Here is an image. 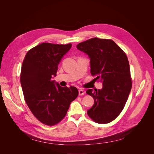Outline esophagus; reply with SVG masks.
Here are the masks:
<instances>
[{"label":"esophagus","mask_w":154,"mask_h":154,"mask_svg":"<svg viewBox=\"0 0 154 154\" xmlns=\"http://www.w3.org/2000/svg\"><path fill=\"white\" fill-rule=\"evenodd\" d=\"M84 94V91L82 90H79V96H82Z\"/></svg>","instance_id":"obj_1"}]
</instances>
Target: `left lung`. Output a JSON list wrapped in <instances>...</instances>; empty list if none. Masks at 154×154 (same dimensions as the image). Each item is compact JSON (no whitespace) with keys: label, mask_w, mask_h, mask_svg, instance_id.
Masks as SVG:
<instances>
[{"label":"left lung","mask_w":154,"mask_h":154,"mask_svg":"<svg viewBox=\"0 0 154 154\" xmlns=\"http://www.w3.org/2000/svg\"><path fill=\"white\" fill-rule=\"evenodd\" d=\"M77 48L90 58L91 74L103 83L101 90L86 94L94 100L87 114L94 122L107 124L121 113L132 85L127 57L112 39L94 38L79 43Z\"/></svg>","instance_id":"left-lung-1"}]
</instances>
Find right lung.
<instances>
[{"label":"right lung","mask_w":154,"mask_h":154,"mask_svg":"<svg viewBox=\"0 0 154 154\" xmlns=\"http://www.w3.org/2000/svg\"><path fill=\"white\" fill-rule=\"evenodd\" d=\"M71 46L44 42L29 50L23 62L20 80L25 101L34 116L47 125L60 122L79 95L77 88L61 87L52 80Z\"/></svg>","instance_id":"add662e5"}]
</instances>
